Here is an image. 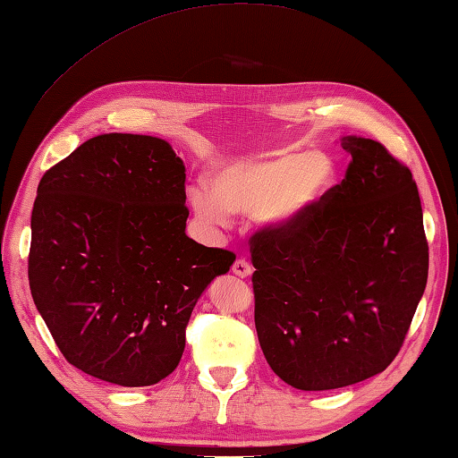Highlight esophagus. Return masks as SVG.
Here are the masks:
<instances>
[{
    "label": "esophagus",
    "mask_w": 458,
    "mask_h": 458,
    "mask_svg": "<svg viewBox=\"0 0 458 458\" xmlns=\"http://www.w3.org/2000/svg\"><path fill=\"white\" fill-rule=\"evenodd\" d=\"M232 271L238 275V277H242V279H248L250 275L253 273V267H251V263L248 261V259H236L233 261V265H232Z\"/></svg>",
    "instance_id": "esophagus-1"
}]
</instances>
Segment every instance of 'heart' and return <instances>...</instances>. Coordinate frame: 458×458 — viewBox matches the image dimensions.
Segmentation results:
<instances>
[{"label": "heart", "instance_id": "1", "mask_svg": "<svg viewBox=\"0 0 458 458\" xmlns=\"http://www.w3.org/2000/svg\"><path fill=\"white\" fill-rule=\"evenodd\" d=\"M335 179L337 167L329 154L281 148L216 169L208 175V193L193 191L191 205L208 226H226L230 215L258 212L263 225L284 228L310 215Z\"/></svg>", "mask_w": 458, "mask_h": 458}]
</instances>
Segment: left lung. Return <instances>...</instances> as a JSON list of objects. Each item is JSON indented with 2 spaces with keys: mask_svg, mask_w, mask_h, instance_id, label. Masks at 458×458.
I'll use <instances>...</instances> for the list:
<instances>
[{
  "mask_svg": "<svg viewBox=\"0 0 458 458\" xmlns=\"http://www.w3.org/2000/svg\"><path fill=\"white\" fill-rule=\"evenodd\" d=\"M345 179L310 215L250 240L255 329L273 373L332 390L382 373L428 284L429 248L408 165L345 136Z\"/></svg>",
  "mask_w": 458,
  "mask_h": 458,
  "instance_id": "obj_1",
  "label": "left lung"
}]
</instances>
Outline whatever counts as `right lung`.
<instances>
[{
    "label": "right lung",
    "mask_w": 458,
    "mask_h": 458,
    "mask_svg": "<svg viewBox=\"0 0 458 458\" xmlns=\"http://www.w3.org/2000/svg\"><path fill=\"white\" fill-rule=\"evenodd\" d=\"M185 165L162 138L101 134L42 175L29 284L83 373L150 386L179 365L199 296L236 255L185 233Z\"/></svg>",
    "instance_id": "1"
}]
</instances>
